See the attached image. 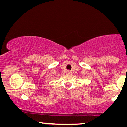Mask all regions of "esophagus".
Instances as JSON below:
<instances>
[{
    "label": "esophagus",
    "instance_id": "34e87169",
    "mask_svg": "<svg viewBox=\"0 0 127 127\" xmlns=\"http://www.w3.org/2000/svg\"><path fill=\"white\" fill-rule=\"evenodd\" d=\"M66 73H67L68 74H70V73H71V72H70V70H67V72H66Z\"/></svg>",
    "mask_w": 127,
    "mask_h": 127
}]
</instances>
